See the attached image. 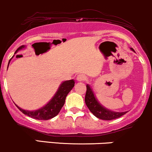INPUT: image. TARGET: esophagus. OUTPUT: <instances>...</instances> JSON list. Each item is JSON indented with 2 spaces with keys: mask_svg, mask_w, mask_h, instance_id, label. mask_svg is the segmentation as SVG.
<instances>
[{
  "mask_svg": "<svg viewBox=\"0 0 152 152\" xmlns=\"http://www.w3.org/2000/svg\"><path fill=\"white\" fill-rule=\"evenodd\" d=\"M87 77H86L85 75H79L77 76V80L78 81H80V82H83V81H86L87 80Z\"/></svg>",
  "mask_w": 152,
  "mask_h": 152,
  "instance_id": "1",
  "label": "esophagus"
}]
</instances>
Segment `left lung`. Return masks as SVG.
<instances>
[{
  "mask_svg": "<svg viewBox=\"0 0 152 152\" xmlns=\"http://www.w3.org/2000/svg\"><path fill=\"white\" fill-rule=\"evenodd\" d=\"M133 50V49H132ZM86 94L85 97V102L88 108L91 111L93 115H95L96 117L104 120H112L115 119L119 118L121 116L124 115L126 112H115L109 110L102 107L98 101L96 100L95 96L93 93L92 90L88 85L86 86Z\"/></svg>",
  "mask_w": 152,
  "mask_h": 152,
  "instance_id": "8db88e82",
  "label": "left lung"
}]
</instances>
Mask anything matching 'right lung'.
<instances>
[{
    "label": "right lung",
    "instance_id": "1",
    "mask_svg": "<svg viewBox=\"0 0 152 152\" xmlns=\"http://www.w3.org/2000/svg\"><path fill=\"white\" fill-rule=\"evenodd\" d=\"M24 48V45H21L20 47L17 48L16 50L15 53H17L18 50L22 49ZM75 86V81L73 80H71L65 81L61 83L60 87L58 88V91L53 96V99L50 101L45 107L43 108L38 109L36 111H27L21 109L20 107H17V108L24 114V115L29 116L33 119H36L39 120H48L56 116L59 113L62 107L64 104L65 99H66V96L69 94V91L72 89V88Z\"/></svg>",
    "mask_w": 152,
    "mask_h": 152
}]
</instances>
